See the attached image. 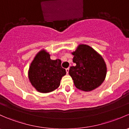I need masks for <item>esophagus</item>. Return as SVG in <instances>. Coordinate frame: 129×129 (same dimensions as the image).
I'll return each instance as SVG.
<instances>
[{
	"label": "esophagus",
	"mask_w": 129,
	"mask_h": 129,
	"mask_svg": "<svg viewBox=\"0 0 129 129\" xmlns=\"http://www.w3.org/2000/svg\"><path fill=\"white\" fill-rule=\"evenodd\" d=\"M66 73H67V74H69V68L66 69Z\"/></svg>",
	"instance_id": "esophagus-1"
}]
</instances>
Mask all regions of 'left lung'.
Instances as JSON below:
<instances>
[{
  "label": "left lung",
  "instance_id": "1",
  "mask_svg": "<svg viewBox=\"0 0 129 129\" xmlns=\"http://www.w3.org/2000/svg\"><path fill=\"white\" fill-rule=\"evenodd\" d=\"M69 74L75 87L84 91L94 90L103 83L107 74V66L101 55L88 45L80 44L77 47Z\"/></svg>",
  "mask_w": 129,
  "mask_h": 129
}]
</instances>
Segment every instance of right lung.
Listing matches in <instances>:
<instances>
[{
  "label": "right lung",
  "instance_id": "obj_1",
  "mask_svg": "<svg viewBox=\"0 0 129 129\" xmlns=\"http://www.w3.org/2000/svg\"><path fill=\"white\" fill-rule=\"evenodd\" d=\"M60 59L51 60L44 49L36 54L28 69V79L37 91L47 93L57 89L66 71Z\"/></svg>",
  "mask_w": 129,
  "mask_h": 129
}]
</instances>
